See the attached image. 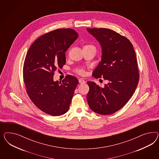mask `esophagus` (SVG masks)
I'll return each instance as SVG.
<instances>
[{
	"label": "esophagus",
	"instance_id": "1",
	"mask_svg": "<svg viewBox=\"0 0 159 159\" xmlns=\"http://www.w3.org/2000/svg\"><path fill=\"white\" fill-rule=\"evenodd\" d=\"M79 83H80V84H84V83H86L85 80H84L83 79H80L79 80Z\"/></svg>",
	"mask_w": 159,
	"mask_h": 159
}]
</instances>
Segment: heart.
Segmentation results:
<instances>
[{"label":"heart","instance_id":"heart-1","mask_svg":"<svg viewBox=\"0 0 159 159\" xmlns=\"http://www.w3.org/2000/svg\"><path fill=\"white\" fill-rule=\"evenodd\" d=\"M94 47V46H93L92 45H90V44H86V45H84L83 48H87V47ZM76 72L78 74L81 75H83L85 73L84 70L83 69H82V68H78L76 70Z\"/></svg>","mask_w":159,"mask_h":159}]
</instances>
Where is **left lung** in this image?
Instances as JSON below:
<instances>
[{
    "mask_svg": "<svg viewBox=\"0 0 159 159\" xmlns=\"http://www.w3.org/2000/svg\"><path fill=\"white\" fill-rule=\"evenodd\" d=\"M101 44L102 58L93 73L108 83L103 88L87 82V100L90 109L101 115L120 110L129 100L138 86L139 74L135 50L130 41L108 29H87Z\"/></svg>",
    "mask_w": 159,
    "mask_h": 159,
    "instance_id": "8db88e82",
    "label": "left lung"
}]
</instances>
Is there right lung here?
<instances>
[{"mask_svg":"<svg viewBox=\"0 0 159 159\" xmlns=\"http://www.w3.org/2000/svg\"><path fill=\"white\" fill-rule=\"evenodd\" d=\"M78 36L73 29L55 30L37 39L26 55L23 70L26 92L48 115L62 116L69 110L79 81L67 75L62 82H54L53 75L65 64V52Z\"/></svg>","mask_w":159,"mask_h":159,"instance_id":"1","label":"right lung"}]
</instances>
